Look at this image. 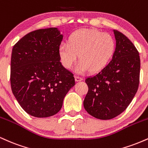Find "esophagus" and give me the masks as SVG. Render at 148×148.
I'll return each instance as SVG.
<instances>
[{"mask_svg": "<svg viewBox=\"0 0 148 148\" xmlns=\"http://www.w3.org/2000/svg\"><path fill=\"white\" fill-rule=\"evenodd\" d=\"M75 80L76 81H81L83 80V78L79 76H75Z\"/></svg>", "mask_w": 148, "mask_h": 148, "instance_id": "esophagus-1", "label": "esophagus"}]
</instances>
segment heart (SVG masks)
Segmentation results:
<instances>
[{"mask_svg": "<svg viewBox=\"0 0 148 148\" xmlns=\"http://www.w3.org/2000/svg\"><path fill=\"white\" fill-rule=\"evenodd\" d=\"M115 50V42L111 35L95 29H81L71 34L69 42L60 44L58 53L65 68H72L79 54L76 71L96 73L108 65Z\"/></svg>", "mask_w": 148, "mask_h": 148, "instance_id": "heart-1", "label": "heart"}]
</instances>
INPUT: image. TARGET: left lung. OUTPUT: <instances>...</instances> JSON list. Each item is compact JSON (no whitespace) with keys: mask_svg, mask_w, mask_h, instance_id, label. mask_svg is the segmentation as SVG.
Listing matches in <instances>:
<instances>
[{"mask_svg":"<svg viewBox=\"0 0 148 148\" xmlns=\"http://www.w3.org/2000/svg\"><path fill=\"white\" fill-rule=\"evenodd\" d=\"M116 47L104 69L86 79L88 91L86 111L95 118L110 120L128 107L138 90L140 60L134 44L121 32L113 30Z\"/></svg>","mask_w":148,"mask_h":148,"instance_id":"obj_1","label":"left lung"}]
</instances>
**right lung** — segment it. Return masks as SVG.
<instances>
[{
	"label": "right lung",
	"instance_id": "right-lung-1",
	"mask_svg": "<svg viewBox=\"0 0 148 148\" xmlns=\"http://www.w3.org/2000/svg\"><path fill=\"white\" fill-rule=\"evenodd\" d=\"M62 40L56 28L39 29L25 35L13 47L12 91L21 108L32 116L56 114L66 94L75 85L74 74L60 61Z\"/></svg>",
	"mask_w": 148,
	"mask_h": 148
}]
</instances>
